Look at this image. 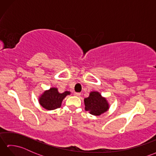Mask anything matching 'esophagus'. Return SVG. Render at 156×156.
<instances>
[{"instance_id":"34e87169","label":"esophagus","mask_w":156,"mask_h":156,"mask_svg":"<svg viewBox=\"0 0 156 156\" xmlns=\"http://www.w3.org/2000/svg\"><path fill=\"white\" fill-rule=\"evenodd\" d=\"M74 94L75 96H76V97H80L81 94L80 93V92H74Z\"/></svg>"}]
</instances>
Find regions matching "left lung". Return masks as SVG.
<instances>
[{
    "mask_svg": "<svg viewBox=\"0 0 156 156\" xmlns=\"http://www.w3.org/2000/svg\"><path fill=\"white\" fill-rule=\"evenodd\" d=\"M84 105L85 110L96 116L104 113L109 108L106 98L98 92H91L89 97L84 98Z\"/></svg>",
    "mask_w": 156,
    "mask_h": 156,
    "instance_id": "1",
    "label": "left lung"
}]
</instances>
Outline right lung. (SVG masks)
<instances>
[{
  "instance_id": "1",
  "label": "right lung",
  "mask_w": 156,
  "mask_h": 156,
  "mask_svg": "<svg viewBox=\"0 0 156 156\" xmlns=\"http://www.w3.org/2000/svg\"><path fill=\"white\" fill-rule=\"evenodd\" d=\"M69 94L70 92L68 91L59 93L58 88H51L41 96L39 99V104L47 110H54L61 107L63 99Z\"/></svg>"
}]
</instances>
